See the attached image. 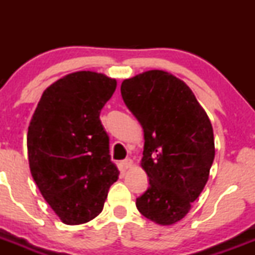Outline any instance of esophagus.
Listing matches in <instances>:
<instances>
[{"mask_svg":"<svg viewBox=\"0 0 255 255\" xmlns=\"http://www.w3.org/2000/svg\"><path fill=\"white\" fill-rule=\"evenodd\" d=\"M131 165H133V162H131L130 158H127V159L122 160V162H121L122 169H125V170H126V169H129Z\"/></svg>","mask_w":255,"mask_h":255,"instance_id":"1","label":"esophagus"}]
</instances>
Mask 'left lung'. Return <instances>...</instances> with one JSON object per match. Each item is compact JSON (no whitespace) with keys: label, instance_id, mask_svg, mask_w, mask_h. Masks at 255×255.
<instances>
[{"label":"left lung","instance_id":"obj_1","mask_svg":"<svg viewBox=\"0 0 255 255\" xmlns=\"http://www.w3.org/2000/svg\"><path fill=\"white\" fill-rule=\"evenodd\" d=\"M121 95L144 129L141 168L150 186L136 199L137 210L157 224H175L209 180L215 159L211 121L192 90L168 72L126 79Z\"/></svg>","mask_w":255,"mask_h":255}]
</instances>
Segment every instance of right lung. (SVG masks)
Here are the masks:
<instances>
[{"label": "right lung", "mask_w": 255, "mask_h": 255, "mask_svg": "<svg viewBox=\"0 0 255 255\" xmlns=\"http://www.w3.org/2000/svg\"><path fill=\"white\" fill-rule=\"evenodd\" d=\"M115 79L81 71L43 92L27 131L32 177L64 224L90 222L102 212L120 171L99 115L116 90Z\"/></svg>", "instance_id": "1"}]
</instances>
